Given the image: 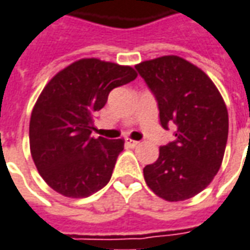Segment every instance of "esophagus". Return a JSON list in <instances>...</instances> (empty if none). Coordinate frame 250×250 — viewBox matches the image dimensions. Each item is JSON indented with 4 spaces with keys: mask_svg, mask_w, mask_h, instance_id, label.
Wrapping results in <instances>:
<instances>
[{
    "mask_svg": "<svg viewBox=\"0 0 250 250\" xmlns=\"http://www.w3.org/2000/svg\"><path fill=\"white\" fill-rule=\"evenodd\" d=\"M125 143H127L130 147H137L138 145H139V142H138V141H132V139H128V138L125 139Z\"/></svg>",
    "mask_w": 250,
    "mask_h": 250,
    "instance_id": "esophagus-1",
    "label": "esophagus"
}]
</instances>
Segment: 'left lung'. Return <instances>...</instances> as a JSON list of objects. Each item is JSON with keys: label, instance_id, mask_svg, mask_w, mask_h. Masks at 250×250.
I'll use <instances>...</instances> for the list:
<instances>
[{"label": "left lung", "instance_id": "8db88e82", "mask_svg": "<svg viewBox=\"0 0 250 250\" xmlns=\"http://www.w3.org/2000/svg\"><path fill=\"white\" fill-rule=\"evenodd\" d=\"M154 95L160 123L176 125L173 142L143 167L146 184L167 202L186 200L210 184L226 149L229 115L208 76L186 59L167 55L135 66Z\"/></svg>", "mask_w": 250, "mask_h": 250}]
</instances>
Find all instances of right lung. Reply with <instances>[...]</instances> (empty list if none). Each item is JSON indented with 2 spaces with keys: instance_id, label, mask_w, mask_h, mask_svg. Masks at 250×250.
I'll use <instances>...</instances> for the list:
<instances>
[{
  "instance_id": "add662e5",
  "label": "right lung",
  "mask_w": 250,
  "mask_h": 250,
  "mask_svg": "<svg viewBox=\"0 0 250 250\" xmlns=\"http://www.w3.org/2000/svg\"><path fill=\"white\" fill-rule=\"evenodd\" d=\"M137 78L130 66L80 59L47 83L29 122L31 154L40 176L67 198H88L107 186L123 139L93 138V118L112 89Z\"/></svg>"
}]
</instances>
